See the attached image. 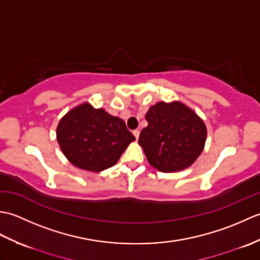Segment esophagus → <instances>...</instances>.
I'll return each instance as SVG.
<instances>
[{
    "instance_id": "obj_1",
    "label": "esophagus",
    "mask_w": 260,
    "mask_h": 260,
    "mask_svg": "<svg viewBox=\"0 0 260 260\" xmlns=\"http://www.w3.org/2000/svg\"><path fill=\"white\" fill-rule=\"evenodd\" d=\"M133 134H134V136H135V139L139 140V137H140V131H139V129H135V131L133 132Z\"/></svg>"
}]
</instances>
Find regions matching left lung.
<instances>
[{
	"mask_svg": "<svg viewBox=\"0 0 260 260\" xmlns=\"http://www.w3.org/2000/svg\"><path fill=\"white\" fill-rule=\"evenodd\" d=\"M148 125L141 132L139 144L147 161L161 172L191 167L202 153L207 127L191 108L180 102H159L145 115Z\"/></svg>",
	"mask_w": 260,
	"mask_h": 260,
	"instance_id": "obj_1",
	"label": "left lung"
}]
</instances>
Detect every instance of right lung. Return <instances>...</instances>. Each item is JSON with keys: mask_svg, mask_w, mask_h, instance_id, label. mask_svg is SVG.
Instances as JSON below:
<instances>
[{"mask_svg": "<svg viewBox=\"0 0 260 260\" xmlns=\"http://www.w3.org/2000/svg\"><path fill=\"white\" fill-rule=\"evenodd\" d=\"M57 141L76 168L101 172L117 163L135 137L123 119L84 103L60 119Z\"/></svg>", "mask_w": 260, "mask_h": 260, "instance_id": "obj_1", "label": "right lung"}]
</instances>
